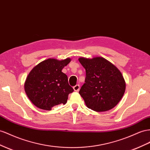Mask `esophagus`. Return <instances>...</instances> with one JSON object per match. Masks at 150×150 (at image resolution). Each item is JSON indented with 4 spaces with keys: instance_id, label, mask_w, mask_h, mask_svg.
Instances as JSON below:
<instances>
[{
    "instance_id": "34e87169",
    "label": "esophagus",
    "mask_w": 150,
    "mask_h": 150,
    "mask_svg": "<svg viewBox=\"0 0 150 150\" xmlns=\"http://www.w3.org/2000/svg\"><path fill=\"white\" fill-rule=\"evenodd\" d=\"M73 89H74V90L75 91H79V89H80L79 85V84H76V86H74L73 87Z\"/></svg>"
}]
</instances>
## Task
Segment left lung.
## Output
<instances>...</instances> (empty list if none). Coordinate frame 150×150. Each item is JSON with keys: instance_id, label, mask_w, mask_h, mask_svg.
<instances>
[{"instance_id": "1", "label": "left lung", "mask_w": 150, "mask_h": 150, "mask_svg": "<svg viewBox=\"0 0 150 150\" xmlns=\"http://www.w3.org/2000/svg\"><path fill=\"white\" fill-rule=\"evenodd\" d=\"M78 60L86 69L85 83L79 93L86 107L96 112L115 107L125 90V81L119 69L102 57Z\"/></svg>"}]
</instances>
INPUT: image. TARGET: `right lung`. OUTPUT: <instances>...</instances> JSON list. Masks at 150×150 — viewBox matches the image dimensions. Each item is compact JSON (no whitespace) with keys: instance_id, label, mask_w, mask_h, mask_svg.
I'll return each instance as SVG.
<instances>
[{"instance_id":"add662e5","label":"right lung","mask_w":150,"mask_h":150,"mask_svg":"<svg viewBox=\"0 0 150 150\" xmlns=\"http://www.w3.org/2000/svg\"><path fill=\"white\" fill-rule=\"evenodd\" d=\"M71 60L70 58L61 60L50 58L30 71L25 83V91L36 107L50 110L56 105L66 103L69 94L74 90L62 70Z\"/></svg>"}]
</instances>
